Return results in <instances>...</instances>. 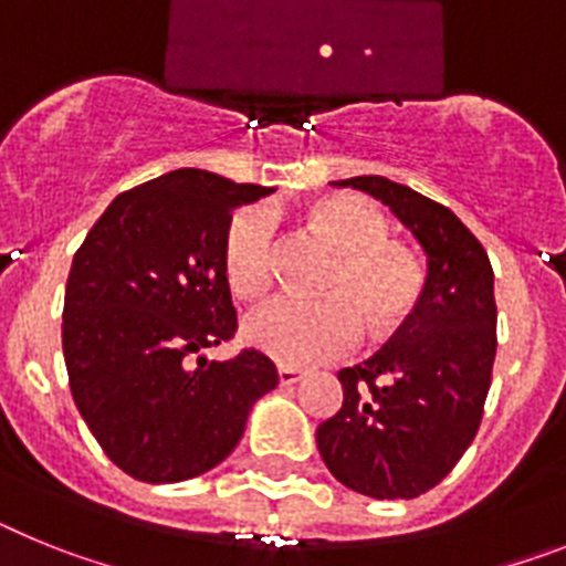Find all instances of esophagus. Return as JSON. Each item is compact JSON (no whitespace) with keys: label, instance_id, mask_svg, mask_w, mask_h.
Returning a JSON list of instances; mask_svg holds the SVG:
<instances>
[{"label":"esophagus","instance_id":"34e87169","mask_svg":"<svg viewBox=\"0 0 566 566\" xmlns=\"http://www.w3.org/2000/svg\"><path fill=\"white\" fill-rule=\"evenodd\" d=\"M302 378H304V370H298V367L279 365V385H282V387L296 385V381H302Z\"/></svg>","mask_w":566,"mask_h":566}]
</instances>
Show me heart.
<instances>
[{
	"label": "heart",
	"instance_id": "1",
	"mask_svg": "<svg viewBox=\"0 0 566 566\" xmlns=\"http://www.w3.org/2000/svg\"><path fill=\"white\" fill-rule=\"evenodd\" d=\"M307 222L336 250L324 279V298L279 293L250 307L242 336L250 347L287 367L342 356L361 336L390 333L421 298V268L405 244L387 239V216L358 196H327L307 210ZM276 268V216L264 205L235 210L222 233V273L235 296L262 293Z\"/></svg>",
	"mask_w": 566,
	"mask_h": 566
}]
</instances>
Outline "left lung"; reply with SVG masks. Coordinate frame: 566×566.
I'll list each match as a JSON object with an SVG mask.
<instances>
[{
  "label": "left lung",
  "mask_w": 566,
  "mask_h": 566,
  "mask_svg": "<svg viewBox=\"0 0 566 566\" xmlns=\"http://www.w3.org/2000/svg\"><path fill=\"white\" fill-rule=\"evenodd\" d=\"M396 213L427 255L416 311L365 365L338 370L342 410L322 421L324 464L370 499H416L479 432L495 361L493 268L459 216L385 176L331 181Z\"/></svg>",
  "instance_id": "left-lung-1"
}]
</instances>
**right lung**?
<instances>
[{"label": "right lung", "instance_id": "add662e5", "mask_svg": "<svg viewBox=\"0 0 566 566\" xmlns=\"http://www.w3.org/2000/svg\"><path fill=\"white\" fill-rule=\"evenodd\" d=\"M268 193L196 167L170 170L116 196L73 255L62 313L73 401L134 479L174 484L222 464L250 407L279 385L259 350L199 356L235 333L224 224Z\"/></svg>", "mask_w": 566, "mask_h": 566}]
</instances>
